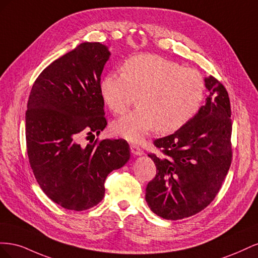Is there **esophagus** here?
<instances>
[{"label":"esophagus","instance_id":"1","mask_svg":"<svg viewBox=\"0 0 258 258\" xmlns=\"http://www.w3.org/2000/svg\"><path fill=\"white\" fill-rule=\"evenodd\" d=\"M130 150H131V153L134 154L135 156H141V155H143V151L138 145H136V144H131L130 145Z\"/></svg>","mask_w":258,"mask_h":258}]
</instances>
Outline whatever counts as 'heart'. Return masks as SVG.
<instances>
[{
    "mask_svg": "<svg viewBox=\"0 0 258 258\" xmlns=\"http://www.w3.org/2000/svg\"><path fill=\"white\" fill-rule=\"evenodd\" d=\"M206 84L195 69L155 54L128 59L122 73H107L100 84L105 104L122 114L140 93L141 106L113 123L115 134L140 143L150 132H173L190 121L199 111Z\"/></svg>",
    "mask_w": 258,
    "mask_h": 258,
    "instance_id": "b5f03b06",
    "label": "heart"
}]
</instances>
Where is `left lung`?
<instances>
[{"label":"left lung","instance_id":"obj_1","mask_svg":"<svg viewBox=\"0 0 258 258\" xmlns=\"http://www.w3.org/2000/svg\"><path fill=\"white\" fill-rule=\"evenodd\" d=\"M209 96L194 118L173 135L155 140L162 155L150 154L157 168L145 200L155 214L176 221L199 213L213 201L231 163L228 92L213 76Z\"/></svg>","mask_w":258,"mask_h":258}]
</instances>
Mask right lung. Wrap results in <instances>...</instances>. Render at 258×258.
Here are the masks:
<instances>
[{"mask_svg": "<svg viewBox=\"0 0 258 258\" xmlns=\"http://www.w3.org/2000/svg\"><path fill=\"white\" fill-rule=\"evenodd\" d=\"M111 52L85 42L38 75L28 101L26 140L30 166L42 190L62 208L84 211L104 197L105 178L130 158L127 141L88 144L84 135L106 127L101 74Z\"/></svg>", "mask_w": 258, "mask_h": 258, "instance_id": "right-lung-1", "label": "right lung"}]
</instances>
